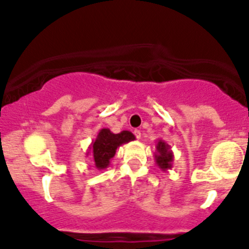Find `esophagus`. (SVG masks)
I'll use <instances>...</instances> for the list:
<instances>
[{
  "mask_svg": "<svg viewBox=\"0 0 249 249\" xmlns=\"http://www.w3.org/2000/svg\"><path fill=\"white\" fill-rule=\"evenodd\" d=\"M133 133H135L136 138H137V140H140V138H141V131H140V129H135V131H133Z\"/></svg>",
  "mask_w": 249,
  "mask_h": 249,
  "instance_id": "1",
  "label": "esophagus"
}]
</instances>
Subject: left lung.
Listing matches in <instances>:
<instances>
[{
  "label": "left lung",
  "instance_id": "8db88e82",
  "mask_svg": "<svg viewBox=\"0 0 249 249\" xmlns=\"http://www.w3.org/2000/svg\"><path fill=\"white\" fill-rule=\"evenodd\" d=\"M173 152L171 149V146L167 143L166 141L158 140L157 144H156V152H155V160L157 166L160 167L162 171H167L171 169L173 166Z\"/></svg>",
  "mask_w": 249,
  "mask_h": 249
}]
</instances>
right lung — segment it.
<instances>
[{"label":"right lung","mask_w":249,"mask_h":249,"mask_svg":"<svg viewBox=\"0 0 249 249\" xmlns=\"http://www.w3.org/2000/svg\"><path fill=\"white\" fill-rule=\"evenodd\" d=\"M135 140V135L129 131L113 133L111 129L102 128L98 132L96 140L92 141L86 155L91 156L96 168L105 169L109 166L118 147Z\"/></svg>","instance_id":"right-lung-1"}]
</instances>
